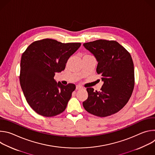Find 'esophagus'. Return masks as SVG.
Here are the masks:
<instances>
[{"label": "esophagus", "instance_id": "obj_1", "mask_svg": "<svg viewBox=\"0 0 155 155\" xmlns=\"http://www.w3.org/2000/svg\"><path fill=\"white\" fill-rule=\"evenodd\" d=\"M81 89H83V87H81V86H80V85H77L76 86V90H81Z\"/></svg>", "mask_w": 155, "mask_h": 155}]
</instances>
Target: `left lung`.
Returning a JSON list of instances; mask_svg holds the SVG:
<instances>
[{"label":"left lung","mask_w":155,"mask_h":155,"mask_svg":"<svg viewBox=\"0 0 155 155\" xmlns=\"http://www.w3.org/2000/svg\"><path fill=\"white\" fill-rule=\"evenodd\" d=\"M83 46L98 61L97 74L104 84L99 91L86 88L87 99L83 102L86 111L93 115L106 117L121 110L134 90V63L130 53L115 40H97Z\"/></svg>","instance_id":"obj_1"}]
</instances>
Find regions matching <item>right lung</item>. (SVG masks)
<instances>
[{"label":"right lung","mask_w":155,"mask_h":155,"mask_svg":"<svg viewBox=\"0 0 155 155\" xmlns=\"http://www.w3.org/2000/svg\"><path fill=\"white\" fill-rule=\"evenodd\" d=\"M80 45L81 43H63L45 38L32 42L22 54L21 87L27 102L37 114L51 117L66 108L76 86L57 83L54 77L65 69L68 59Z\"/></svg>","instance_id":"1"}]
</instances>
